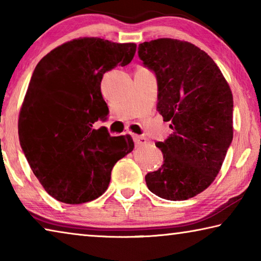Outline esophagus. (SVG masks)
<instances>
[{
    "label": "esophagus",
    "mask_w": 261,
    "mask_h": 261,
    "mask_svg": "<svg viewBox=\"0 0 261 261\" xmlns=\"http://www.w3.org/2000/svg\"><path fill=\"white\" fill-rule=\"evenodd\" d=\"M132 138H134V141H135V144L137 145V146H143V145L147 143V138H145V137H143V136L134 135V136H132Z\"/></svg>",
    "instance_id": "esophagus-1"
}]
</instances>
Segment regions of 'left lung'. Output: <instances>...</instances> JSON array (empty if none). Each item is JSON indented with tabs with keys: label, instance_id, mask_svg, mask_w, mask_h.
<instances>
[{
	"label": "left lung",
	"instance_id": "left-lung-1",
	"mask_svg": "<svg viewBox=\"0 0 261 261\" xmlns=\"http://www.w3.org/2000/svg\"><path fill=\"white\" fill-rule=\"evenodd\" d=\"M138 56L158 79L156 110L173 129L155 143L163 165L145 176L167 200H187L215 179L232 140V93L215 62L176 39L140 43Z\"/></svg>",
	"mask_w": 261,
	"mask_h": 261
}]
</instances>
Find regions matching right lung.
<instances>
[{
  "mask_svg": "<svg viewBox=\"0 0 261 261\" xmlns=\"http://www.w3.org/2000/svg\"><path fill=\"white\" fill-rule=\"evenodd\" d=\"M136 43L74 39L39 62L21 106L18 134L33 174L65 204L94 200L107 190L112 169L135 147L130 136L112 137L101 94L103 73L125 67Z\"/></svg>",
  "mask_w": 261,
  "mask_h": 261,
  "instance_id": "1",
  "label": "right lung"
}]
</instances>
